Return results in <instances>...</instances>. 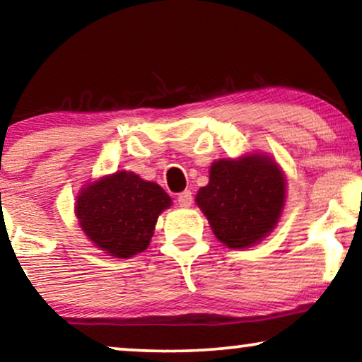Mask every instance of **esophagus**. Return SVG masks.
<instances>
[{
	"instance_id": "34e87169",
	"label": "esophagus",
	"mask_w": 362,
	"mask_h": 362,
	"mask_svg": "<svg viewBox=\"0 0 362 362\" xmlns=\"http://www.w3.org/2000/svg\"><path fill=\"white\" fill-rule=\"evenodd\" d=\"M177 204L181 207H189L192 204V192L191 191H182L177 194Z\"/></svg>"
}]
</instances>
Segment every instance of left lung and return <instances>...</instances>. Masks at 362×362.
Returning a JSON list of instances; mask_svg holds the SVG:
<instances>
[{
	"label": "left lung",
	"mask_w": 362,
	"mask_h": 362,
	"mask_svg": "<svg viewBox=\"0 0 362 362\" xmlns=\"http://www.w3.org/2000/svg\"><path fill=\"white\" fill-rule=\"evenodd\" d=\"M285 192L284 171L275 160L254 153L212 163L209 185L197 191L196 204L222 244L245 249L275 229Z\"/></svg>",
	"instance_id": "obj_1"
}]
</instances>
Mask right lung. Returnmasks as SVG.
<instances>
[{
    "label": "right lung",
    "mask_w": 362,
    "mask_h": 362,
    "mask_svg": "<svg viewBox=\"0 0 362 362\" xmlns=\"http://www.w3.org/2000/svg\"><path fill=\"white\" fill-rule=\"evenodd\" d=\"M170 206L171 197L156 182L132 171H117L82 187L76 216L98 249L130 259L150 245L158 216Z\"/></svg>",
    "instance_id": "add662e5"
}]
</instances>
